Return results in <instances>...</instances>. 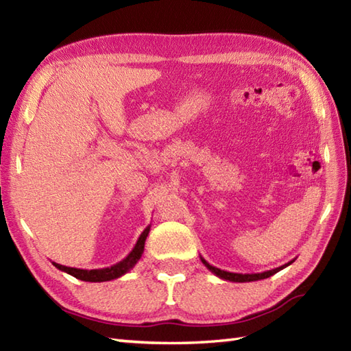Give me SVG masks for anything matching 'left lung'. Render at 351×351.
Here are the masks:
<instances>
[{
	"label": "left lung",
	"instance_id": "obj_1",
	"mask_svg": "<svg viewBox=\"0 0 351 351\" xmlns=\"http://www.w3.org/2000/svg\"><path fill=\"white\" fill-rule=\"evenodd\" d=\"M200 261H202V263L205 264V267L208 268V270H210L211 273H214L215 276H217V278H220V279H223V280H229V282H255V280H261V279H267V278H270V276L276 274L278 271L283 270V268L288 267L291 263H293V261H289V263H287V264H283V265H280V267H278V268H273V270L263 271V273L243 274V273H230V271L220 270V268L214 267V265H211V264H208L202 256H200Z\"/></svg>",
	"mask_w": 351,
	"mask_h": 351
}]
</instances>
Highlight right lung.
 <instances>
[{"label":"right lung","instance_id":"obj_1","mask_svg":"<svg viewBox=\"0 0 351 351\" xmlns=\"http://www.w3.org/2000/svg\"><path fill=\"white\" fill-rule=\"evenodd\" d=\"M149 230H151V225H149L143 230V232H141L136 245H134V249L130 252V255L125 259H122L121 263H117L111 267L95 268V270H83V268L66 267V265L57 264V263H52V264H54L58 270L68 273V274L73 276V278L84 280V282H107V280L117 279V278H121V276L128 273L131 268L138 263V259L141 258V255H143L145 241H146V237L149 235Z\"/></svg>","mask_w":351,"mask_h":351}]
</instances>
